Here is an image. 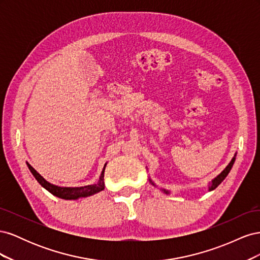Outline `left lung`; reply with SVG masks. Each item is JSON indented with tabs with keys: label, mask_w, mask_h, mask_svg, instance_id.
Returning <instances> with one entry per match:
<instances>
[{
	"label": "left lung",
	"mask_w": 260,
	"mask_h": 260,
	"mask_svg": "<svg viewBox=\"0 0 260 260\" xmlns=\"http://www.w3.org/2000/svg\"><path fill=\"white\" fill-rule=\"evenodd\" d=\"M234 161H235V156L233 157L232 158V160L229 162V165H228V166L224 168V170L221 172V174H220L219 176H217L214 180L211 181V183L208 185V188H209V191H212V190H215V188L222 182V181L225 179V177L228 176V174H229L230 172V170H231V168H232V166H233V164H234ZM149 182H151L153 185H155L154 184V182H152V180H149ZM166 194H169V192L168 191H166V190H162Z\"/></svg>",
	"instance_id": "8db88e82"
}]
</instances>
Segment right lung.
<instances>
[{
  "label": "right lung",
  "mask_w": 260,
  "mask_h": 260,
  "mask_svg": "<svg viewBox=\"0 0 260 260\" xmlns=\"http://www.w3.org/2000/svg\"><path fill=\"white\" fill-rule=\"evenodd\" d=\"M27 166L29 170L31 171V174L34 175V177L37 179V181L40 183L45 190H48L51 194L57 196L59 199H64V200H77L80 198H86V196H91L95 193H99L101 191L104 190V171L106 164L103 168V171H102L101 177L99 182L96 184H92V185H86V186H80V187H61L51 184L48 182L40 174H38L37 170L32 168L31 165L27 162Z\"/></svg>",
  "instance_id": "1"
}]
</instances>
